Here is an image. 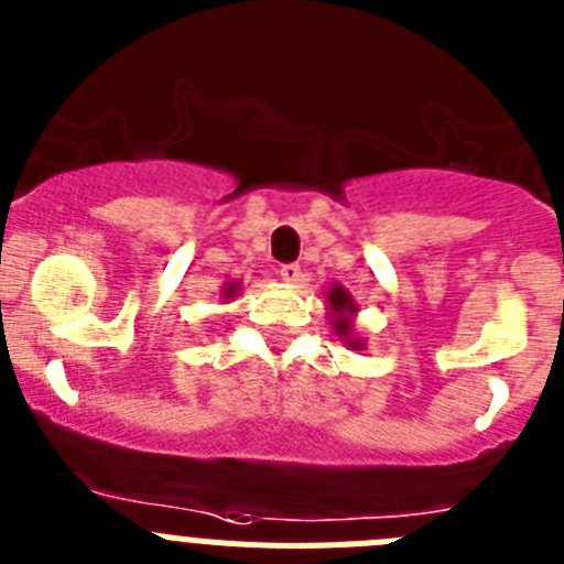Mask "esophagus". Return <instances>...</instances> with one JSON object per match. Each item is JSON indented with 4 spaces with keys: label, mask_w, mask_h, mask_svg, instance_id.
I'll return each instance as SVG.
<instances>
[{
    "label": "esophagus",
    "mask_w": 564,
    "mask_h": 564,
    "mask_svg": "<svg viewBox=\"0 0 564 564\" xmlns=\"http://www.w3.org/2000/svg\"><path fill=\"white\" fill-rule=\"evenodd\" d=\"M279 276H282V282H288V285H296L299 279H302V268H299V265H282V268H279Z\"/></svg>",
    "instance_id": "esophagus-1"
}]
</instances>
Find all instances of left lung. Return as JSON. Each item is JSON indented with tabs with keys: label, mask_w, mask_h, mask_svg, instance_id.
<instances>
[{
	"label": "left lung",
	"mask_w": 564,
	"mask_h": 564,
	"mask_svg": "<svg viewBox=\"0 0 564 564\" xmlns=\"http://www.w3.org/2000/svg\"><path fill=\"white\" fill-rule=\"evenodd\" d=\"M325 296H327V316H330L333 333H336V336L341 338V344H347L350 350H364L367 341L356 333L358 305H356V299H352V293L344 285H338V282H333V285L327 288Z\"/></svg>",
	"instance_id": "8db88e82"
}]
</instances>
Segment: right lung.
<instances>
[{
	"label": "right lung",
	"instance_id": "add662e5",
	"mask_svg": "<svg viewBox=\"0 0 564 564\" xmlns=\"http://www.w3.org/2000/svg\"><path fill=\"white\" fill-rule=\"evenodd\" d=\"M242 291V282H239V279H234V282H226V285H223V291H220V296L226 299V302H231L234 296H237V293Z\"/></svg>",
	"mask_w": 564,
	"mask_h": 564
}]
</instances>
